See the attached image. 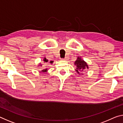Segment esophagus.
Instances as JSON below:
<instances>
[{"mask_svg": "<svg viewBox=\"0 0 123 123\" xmlns=\"http://www.w3.org/2000/svg\"><path fill=\"white\" fill-rule=\"evenodd\" d=\"M68 59V57H66L64 59H61V60H63V61H66V60H67Z\"/></svg>", "mask_w": 123, "mask_h": 123, "instance_id": "obj_1", "label": "esophagus"}]
</instances>
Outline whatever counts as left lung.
I'll list each match as a JSON object with an SVG mask.
<instances>
[{"instance_id": "obj_1", "label": "left lung", "mask_w": 123, "mask_h": 123, "mask_svg": "<svg viewBox=\"0 0 123 123\" xmlns=\"http://www.w3.org/2000/svg\"><path fill=\"white\" fill-rule=\"evenodd\" d=\"M75 66H76L75 71L77 73L80 75H83L82 73H81L80 72H83L85 69H88V66L87 62H85L84 60L82 59L81 57L78 56L75 61L74 62Z\"/></svg>"}]
</instances>
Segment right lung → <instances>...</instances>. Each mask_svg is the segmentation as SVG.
Instances as JSON below:
<instances>
[{
    "mask_svg": "<svg viewBox=\"0 0 123 123\" xmlns=\"http://www.w3.org/2000/svg\"><path fill=\"white\" fill-rule=\"evenodd\" d=\"M43 63H47V62H48V60L46 58H45V57H44V58H43ZM53 62H54V61H51L49 63H50V64H53ZM42 66V64H41V63H39L38 64V67H41ZM47 71H48V69H43V70H40V71H39V72H41V73H46Z\"/></svg>",
    "mask_w": 123,
    "mask_h": 123,
    "instance_id": "1",
    "label": "right lung"
}]
</instances>
